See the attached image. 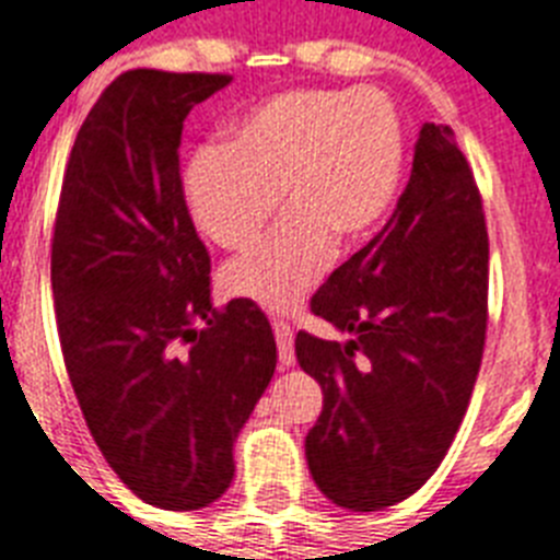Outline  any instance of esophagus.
Returning <instances> with one entry per match:
<instances>
[{
  "instance_id": "1",
  "label": "esophagus",
  "mask_w": 560,
  "mask_h": 560,
  "mask_svg": "<svg viewBox=\"0 0 560 560\" xmlns=\"http://www.w3.org/2000/svg\"><path fill=\"white\" fill-rule=\"evenodd\" d=\"M272 334H276V345H279V362L281 365H293L295 348H293V327H290V322L284 319L272 322Z\"/></svg>"
}]
</instances>
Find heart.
Segmentation results:
<instances>
[{
  "mask_svg": "<svg viewBox=\"0 0 560 560\" xmlns=\"http://www.w3.org/2000/svg\"><path fill=\"white\" fill-rule=\"evenodd\" d=\"M406 166L397 108L383 91L293 89L233 122L180 172V195L212 244L244 249L281 201L276 230L224 270L233 295L293 307L319 281L336 241L371 238L388 215Z\"/></svg>",
  "mask_w": 560,
  "mask_h": 560,
  "instance_id": "b5f03b06",
  "label": "heart"
}]
</instances>
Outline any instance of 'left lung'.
Returning <instances> with one entry per match:
<instances>
[{
    "label": "left lung",
    "mask_w": 560,
    "mask_h": 560,
    "mask_svg": "<svg viewBox=\"0 0 560 560\" xmlns=\"http://www.w3.org/2000/svg\"><path fill=\"white\" fill-rule=\"evenodd\" d=\"M311 313L351 336H295L325 390L304 440L313 480L353 512L406 501L454 443L489 322L483 198L452 126H422L394 215L330 272Z\"/></svg>",
    "instance_id": "8db88e82"
}]
</instances>
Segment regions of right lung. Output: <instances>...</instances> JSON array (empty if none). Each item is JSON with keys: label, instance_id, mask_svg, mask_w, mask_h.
Wrapping results in <instances>:
<instances>
[{"label": "right lung", "instance_id": "right-lung-1", "mask_svg": "<svg viewBox=\"0 0 560 560\" xmlns=\"http://www.w3.org/2000/svg\"><path fill=\"white\" fill-rule=\"evenodd\" d=\"M230 74L135 68L77 131L51 238L59 348L91 438L152 506L201 509L276 371L256 302H209V253L180 195V131ZM207 320V328H195Z\"/></svg>", "mask_w": 560, "mask_h": 560}]
</instances>
